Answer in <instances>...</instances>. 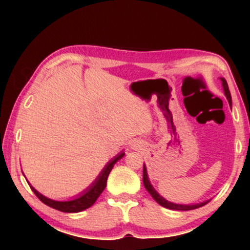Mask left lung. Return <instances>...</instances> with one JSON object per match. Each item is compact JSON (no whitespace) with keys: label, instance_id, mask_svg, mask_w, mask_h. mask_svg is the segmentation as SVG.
<instances>
[{"label":"left lung","instance_id":"8db88e82","mask_svg":"<svg viewBox=\"0 0 250 250\" xmlns=\"http://www.w3.org/2000/svg\"><path fill=\"white\" fill-rule=\"evenodd\" d=\"M222 81V85H223V90H225V95L228 100L229 104H231V96H230V91H229L228 84H227V81L225 79H221ZM143 185H145V188L147 189L148 193L153 196V199L156 201L159 205H161L162 207L171 209V210H193V209H197L200 207H203L205 205H207L209 201H206V202L202 203H197V205H176V203L173 202H169L166 199H163L161 195H159V193H156V190L153 188V186L150 185L148 179V175H147V169L146 167H143Z\"/></svg>","mask_w":250,"mask_h":250}]
</instances>
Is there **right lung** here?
I'll use <instances>...</instances> for the list:
<instances>
[{"label": "right lung", "instance_id": "1", "mask_svg": "<svg viewBox=\"0 0 250 250\" xmlns=\"http://www.w3.org/2000/svg\"><path fill=\"white\" fill-rule=\"evenodd\" d=\"M123 155H125L123 153H120L119 155H116L115 159L105 166L104 169H103L102 173L99 175V177H97L95 182H94L93 185H91L90 187L84 191V193L80 195L77 199H74L71 201H64V202H61V201H54V200L48 199V197L43 196V195L40 194L39 191H37L35 188L31 187V186L30 188L31 190L34 191V194L39 197L40 201H42L44 205L56 209V210L63 211V213H77V211H82L84 210V209L91 207V206L95 203V201L99 199V196L102 194V191L104 190L105 186H107V179L109 174H110L111 169H113L114 165H115L119 160L122 159Z\"/></svg>", "mask_w": 250, "mask_h": 250}]
</instances>
